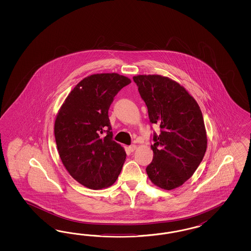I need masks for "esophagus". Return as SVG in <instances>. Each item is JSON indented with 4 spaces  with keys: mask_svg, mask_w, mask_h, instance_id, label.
Here are the masks:
<instances>
[{
    "mask_svg": "<svg viewBox=\"0 0 251 251\" xmlns=\"http://www.w3.org/2000/svg\"><path fill=\"white\" fill-rule=\"evenodd\" d=\"M137 146L135 145H131L129 146V150L130 152H134L136 150Z\"/></svg>",
    "mask_w": 251,
    "mask_h": 251,
    "instance_id": "1",
    "label": "esophagus"
}]
</instances>
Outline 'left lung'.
<instances>
[{"label":"left lung","mask_w":251,"mask_h":251,"mask_svg":"<svg viewBox=\"0 0 251 251\" xmlns=\"http://www.w3.org/2000/svg\"><path fill=\"white\" fill-rule=\"evenodd\" d=\"M133 81L158 125L151 148L153 157L146 173L154 185L173 190L187 181L203 159L207 137L202 113L196 100L175 81L161 75H137Z\"/></svg>","instance_id":"obj_1"}]
</instances>
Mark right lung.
<instances>
[{
	"label": "right lung",
	"mask_w": 251,
	"mask_h": 251,
	"mask_svg": "<svg viewBox=\"0 0 251 251\" xmlns=\"http://www.w3.org/2000/svg\"><path fill=\"white\" fill-rule=\"evenodd\" d=\"M129 84L128 77L118 74L88 76L71 91L57 115L54 135L61 162L86 188L109 187L122 171L126 152L113 140L108 109Z\"/></svg>",
	"instance_id": "1"
}]
</instances>
